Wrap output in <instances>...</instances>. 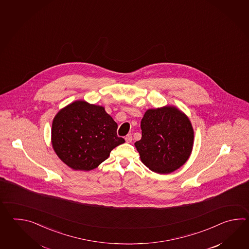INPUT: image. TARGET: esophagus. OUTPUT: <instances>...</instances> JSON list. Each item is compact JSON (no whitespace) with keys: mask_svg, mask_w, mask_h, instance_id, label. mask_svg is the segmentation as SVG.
Instances as JSON below:
<instances>
[{"mask_svg":"<svg viewBox=\"0 0 249 249\" xmlns=\"http://www.w3.org/2000/svg\"><path fill=\"white\" fill-rule=\"evenodd\" d=\"M125 141H126L127 143H131L132 141V135L131 133H129V134H127L126 136H125Z\"/></svg>","mask_w":249,"mask_h":249,"instance_id":"obj_1","label":"esophagus"}]
</instances>
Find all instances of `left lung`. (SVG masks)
Listing matches in <instances>:
<instances>
[{
	"label": "left lung",
	"mask_w": 249,
	"mask_h": 249,
	"mask_svg": "<svg viewBox=\"0 0 249 249\" xmlns=\"http://www.w3.org/2000/svg\"><path fill=\"white\" fill-rule=\"evenodd\" d=\"M142 139L135 142L141 160L151 171L169 174L189 159L194 132L191 121L175 107L148 109L141 122Z\"/></svg>",
	"instance_id": "left-lung-1"
}]
</instances>
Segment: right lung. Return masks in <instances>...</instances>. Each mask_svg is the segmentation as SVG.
Masks as SVG:
<instances>
[{"mask_svg":"<svg viewBox=\"0 0 249 249\" xmlns=\"http://www.w3.org/2000/svg\"><path fill=\"white\" fill-rule=\"evenodd\" d=\"M117 124L103 107L74 101L54 117L53 146L58 158L74 170L90 171L106 160L112 149L124 142Z\"/></svg>","mask_w":249,"mask_h":249,"instance_id":"add662e5","label":"right lung"}]
</instances>
